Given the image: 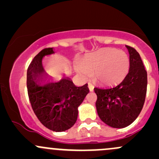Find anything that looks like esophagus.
Segmentation results:
<instances>
[{"label":"esophagus","instance_id":"34e87169","mask_svg":"<svg viewBox=\"0 0 159 159\" xmlns=\"http://www.w3.org/2000/svg\"><path fill=\"white\" fill-rule=\"evenodd\" d=\"M89 88L90 91L93 92L94 90V88H95V86H94L93 83H89Z\"/></svg>","mask_w":159,"mask_h":159}]
</instances>
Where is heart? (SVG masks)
Here are the masks:
<instances>
[{
	"label": "heart",
	"mask_w": 159,
	"mask_h": 159,
	"mask_svg": "<svg viewBox=\"0 0 159 159\" xmlns=\"http://www.w3.org/2000/svg\"><path fill=\"white\" fill-rule=\"evenodd\" d=\"M129 63V57L124 51L105 48L88 54L83 60V66L87 72H94L97 81L111 85L125 76ZM83 73L86 74L85 71Z\"/></svg>",
	"instance_id": "1"
}]
</instances>
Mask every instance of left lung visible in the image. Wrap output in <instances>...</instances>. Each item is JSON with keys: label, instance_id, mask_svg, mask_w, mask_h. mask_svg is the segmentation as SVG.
<instances>
[{"label": "left lung", "instance_id": "left-lung-1", "mask_svg": "<svg viewBox=\"0 0 159 159\" xmlns=\"http://www.w3.org/2000/svg\"><path fill=\"white\" fill-rule=\"evenodd\" d=\"M129 54V71L117 86L95 88L96 109L100 119L114 128H124L137 118L147 90V72L139 54L126 45Z\"/></svg>", "mask_w": 159, "mask_h": 159}]
</instances>
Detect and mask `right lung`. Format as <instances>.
Instances as JSON below:
<instances>
[{
  "label": "right lung",
  "mask_w": 159,
  "mask_h": 159,
  "mask_svg": "<svg viewBox=\"0 0 159 159\" xmlns=\"http://www.w3.org/2000/svg\"><path fill=\"white\" fill-rule=\"evenodd\" d=\"M54 48L42 49L34 57L27 70V90L34 113L45 127L56 132L72 127L77 120L78 107L89 93L88 84L77 87L64 79L45 86L37 84L36 79L43 71V56L54 53Z\"/></svg>",
  "instance_id": "1"
}]
</instances>
